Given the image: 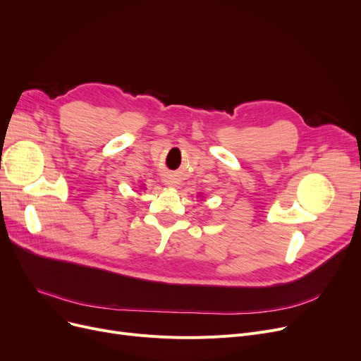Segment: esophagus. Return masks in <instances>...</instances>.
Listing matches in <instances>:
<instances>
[{
  "label": "esophagus",
  "instance_id": "34e87169",
  "mask_svg": "<svg viewBox=\"0 0 361 361\" xmlns=\"http://www.w3.org/2000/svg\"><path fill=\"white\" fill-rule=\"evenodd\" d=\"M169 187H177L178 185V180L176 177H168L166 181H165Z\"/></svg>",
  "mask_w": 361,
  "mask_h": 361
}]
</instances>
